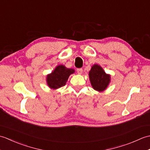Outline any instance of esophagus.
I'll list each match as a JSON object with an SVG mask.
<instances>
[{"label":"esophagus","mask_w":150,"mask_h":150,"mask_svg":"<svg viewBox=\"0 0 150 150\" xmlns=\"http://www.w3.org/2000/svg\"><path fill=\"white\" fill-rule=\"evenodd\" d=\"M77 72L78 74H79V75L82 74V68H78V69H77Z\"/></svg>","instance_id":"esophagus-1"}]
</instances>
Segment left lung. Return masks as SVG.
Returning a JSON list of instances; mask_svg holds the SVG:
<instances>
[{
    "instance_id": "left-lung-1",
    "label": "left lung",
    "mask_w": 150,
    "mask_h": 150,
    "mask_svg": "<svg viewBox=\"0 0 150 150\" xmlns=\"http://www.w3.org/2000/svg\"><path fill=\"white\" fill-rule=\"evenodd\" d=\"M91 84L94 90L102 91L106 89L110 82V76L104 72L100 66L95 64L89 72Z\"/></svg>"
}]
</instances>
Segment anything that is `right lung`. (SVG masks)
<instances>
[{
  "label": "right lung",
  "mask_w": 150,
  "mask_h": 150,
  "mask_svg": "<svg viewBox=\"0 0 150 150\" xmlns=\"http://www.w3.org/2000/svg\"><path fill=\"white\" fill-rule=\"evenodd\" d=\"M74 71V69L66 68L63 65L58 66L51 74L47 76V83L49 87L53 89L62 87L65 86L69 76Z\"/></svg>",
  "instance_id": "1"
}]
</instances>
